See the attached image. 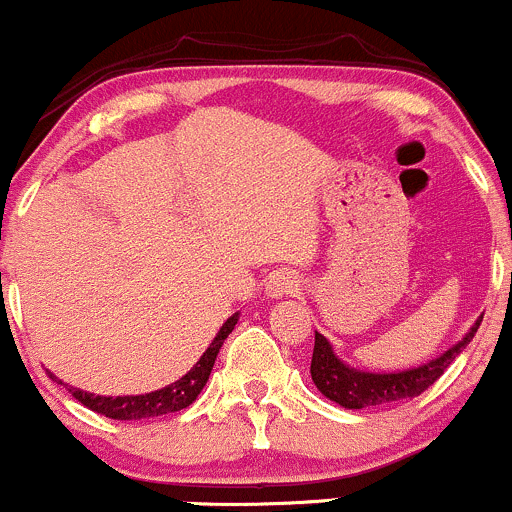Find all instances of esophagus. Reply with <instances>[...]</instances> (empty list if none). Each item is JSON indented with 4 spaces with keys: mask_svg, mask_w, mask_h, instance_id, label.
I'll return each mask as SVG.
<instances>
[{
    "mask_svg": "<svg viewBox=\"0 0 512 512\" xmlns=\"http://www.w3.org/2000/svg\"><path fill=\"white\" fill-rule=\"evenodd\" d=\"M300 293V280L295 273L278 271L266 280V295L268 298H288V295Z\"/></svg>",
    "mask_w": 512,
    "mask_h": 512,
    "instance_id": "1",
    "label": "esophagus"
}]
</instances>
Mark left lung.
Instances as JSON below:
<instances>
[{"mask_svg": "<svg viewBox=\"0 0 512 512\" xmlns=\"http://www.w3.org/2000/svg\"><path fill=\"white\" fill-rule=\"evenodd\" d=\"M483 317H478L474 327L469 329L464 339L459 344H454L452 349L444 351L442 356L432 359L430 364L408 368V371L400 373H366L359 368L346 366L344 361H339L334 356L332 344L315 334V351H312V364L310 373L312 381H315L317 390L322 395H327L329 400L339 403L342 408L349 410H361V408H383V405L400 403V400H410L415 395L425 393L427 388L447 371L449 364L466 349V344L474 339L478 324Z\"/></svg>", "mask_w": 512, "mask_h": 512, "instance_id": "obj_1", "label": "left lung"}]
</instances>
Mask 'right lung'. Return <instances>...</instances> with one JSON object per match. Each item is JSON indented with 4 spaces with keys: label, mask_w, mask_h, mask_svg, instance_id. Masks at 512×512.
<instances>
[{
    "label": "right lung",
    "mask_w": 512,
    "mask_h": 512,
    "mask_svg": "<svg viewBox=\"0 0 512 512\" xmlns=\"http://www.w3.org/2000/svg\"><path fill=\"white\" fill-rule=\"evenodd\" d=\"M236 320H239V315L229 317V320L222 324V329L217 332L214 342L207 346L205 354L200 356V361H197L180 381L170 383L166 388L153 390V393L146 395H122V398H104V395L87 393V390L80 388H68V393L73 395L78 403L85 405V408L100 412L104 417H112V420H144V417H161L168 415V412L188 408V405L195 403L200 390L205 388L207 378H210L212 373L214 359H217L224 339L232 334Z\"/></svg>",
    "instance_id": "obj_1"
}]
</instances>
